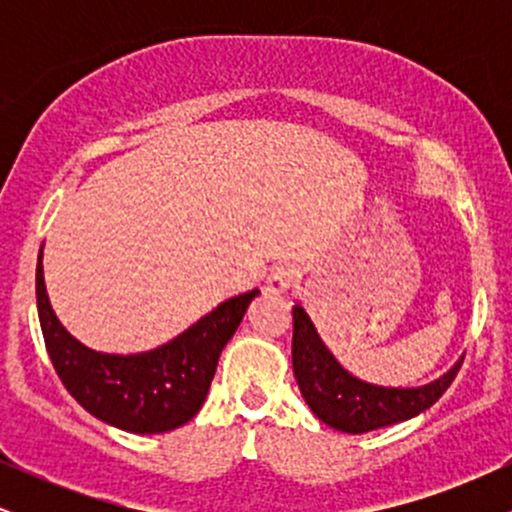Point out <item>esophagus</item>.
<instances>
[{
  "label": "esophagus",
  "instance_id": "1",
  "mask_svg": "<svg viewBox=\"0 0 512 512\" xmlns=\"http://www.w3.org/2000/svg\"><path fill=\"white\" fill-rule=\"evenodd\" d=\"M293 279H296V269L291 267V264H279V267L272 269V274L267 276V293H272V296H281V293H286L293 286Z\"/></svg>",
  "mask_w": 512,
  "mask_h": 512
}]
</instances>
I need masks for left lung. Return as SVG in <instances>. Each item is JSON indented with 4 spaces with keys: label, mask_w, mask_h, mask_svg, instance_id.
I'll return each instance as SVG.
<instances>
[{
    "label": "left lung",
    "mask_w": 512,
    "mask_h": 512,
    "mask_svg": "<svg viewBox=\"0 0 512 512\" xmlns=\"http://www.w3.org/2000/svg\"><path fill=\"white\" fill-rule=\"evenodd\" d=\"M291 351L293 375L310 411L334 431L354 436L414 419L421 411L431 409L462 366L460 356L440 378L416 387L368 383L339 363L330 346L322 342L308 310L298 301L293 305Z\"/></svg>",
    "instance_id": "left-lung-1"
}]
</instances>
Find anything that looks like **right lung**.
Here are the masks:
<instances>
[{"mask_svg": "<svg viewBox=\"0 0 512 512\" xmlns=\"http://www.w3.org/2000/svg\"><path fill=\"white\" fill-rule=\"evenodd\" d=\"M35 296L50 361L69 395L103 424L151 436L180 428L202 409L223 346L260 289L228 298L178 337L137 354L96 351L62 325L45 289L43 248L35 267Z\"/></svg>", "mask_w": 512, "mask_h": 512, "instance_id": "right-lung-1", "label": "right lung"}]
</instances>
